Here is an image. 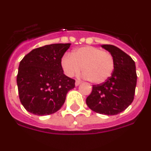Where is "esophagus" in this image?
Masks as SVG:
<instances>
[{
  "label": "esophagus",
  "instance_id": "esophagus-1",
  "mask_svg": "<svg viewBox=\"0 0 151 151\" xmlns=\"http://www.w3.org/2000/svg\"><path fill=\"white\" fill-rule=\"evenodd\" d=\"M81 82L80 81H78V80H77L75 82V86H79L80 84H81Z\"/></svg>",
  "mask_w": 151,
  "mask_h": 151
}]
</instances>
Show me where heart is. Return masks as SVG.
<instances>
[{"instance_id":"b5f03b06","label":"heart","mask_w":151,"mask_h":151,"mask_svg":"<svg viewBox=\"0 0 151 151\" xmlns=\"http://www.w3.org/2000/svg\"><path fill=\"white\" fill-rule=\"evenodd\" d=\"M60 64L64 73L70 78L78 75L83 68L84 78L96 84L107 81L114 69L112 55L92 46L77 48L71 55L66 54L62 58Z\"/></svg>"}]
</instances>
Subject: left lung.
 I'll return each mask as SVG.
<instances>
[{
  "instance_id": "left-lung-1",
  "label": "left lung",
  "mask_w": 151,
  "mask_h": 151,
  "mask_svg": "<svg viewBox=\"0 0 151 151\" xmlns=\"http://www.w3.org/2000/svg\"><path fill=\"white\" fill-rule=\"evenodd\" d=\"M112 55L114 69L104 83L93 85L86 103L91 110L105 115H116L126 110L134 101L137 85L135 62L114 45H101Z\"/></svg>"
}]
</instances>
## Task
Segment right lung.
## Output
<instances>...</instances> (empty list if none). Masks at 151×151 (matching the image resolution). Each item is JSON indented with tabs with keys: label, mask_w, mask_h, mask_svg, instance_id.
Listing matches in <instances>:
<instances>
[{
	"label": "right lung",
	"mask_w": 151,
	"mask_h": 151,
	"mask_svg": "<svg viewBox=\"0 0 151 151\" xmlns=\"http://www.w3.org/2000/svg\"><path fill=\"white\" fill-rule=\"evenodd\" d=\"M70 44H54L34 49L20 62L17 83L20 101L28 112L45 116L65 102L75 81L64 73L60 60Z\"/></svg>",
	"instance_id": "right-lung-1"
}]
</instances>
